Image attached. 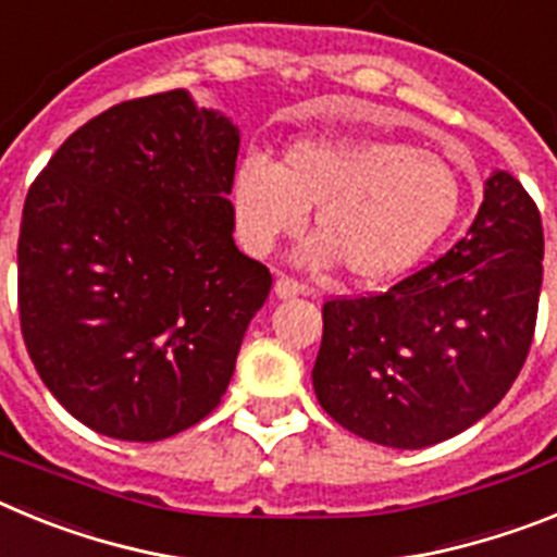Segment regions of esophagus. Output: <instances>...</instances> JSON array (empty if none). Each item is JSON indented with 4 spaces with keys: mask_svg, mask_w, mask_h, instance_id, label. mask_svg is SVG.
I'll return each mask as SVG.
<instances>
[{
    "mask_svg": "<svg viewBox=\"0 0 557 557\" xmlns=\"http://www.w3.org/2000/svg\"><path fill=\"white\" fill-rule=\"evenodd\" d=\"M273 289H275V298H298V295H309V289L304 287V284L293 282V278H287V275H278Z\"/></svg>",
    "mask_w": 557,
    "mask_h": 557,
    "instance_id": "esophagus-1",
    "label": "esophagus"
}]
</instances>
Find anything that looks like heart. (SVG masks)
Instances as JSON below:
<instances>
[{
    "label": "heart",
    "mask_w": 557,
    "mask_h": 557,
    "mask_svg": "<svg viewBox=\"0 0 557 557\" xmlns=\"http://www.w3.org/2000/svg\"><path fill=\"white\" fill-rule=\"evenodd\" d=\"M231 200L236 228L253 253L298 234L314 209L321 234L304 245L298 262H343L354 282L385 284L416 268L449 228L460 178L444 156L401 141L301 139L284 164L262 152L245 156Z\"/></svg>",
    "instance_id": "b5f03b06"
}]
</instances>
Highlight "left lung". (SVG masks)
Masks as SVG:
<instances>
[{
	"label": "left lung",
	"mask_w": 557,
	"mask_h": 557,
	"mask_svg": "<svg viewBox=\"0 0 557 557\" xmlns=\"http://www.w3.org/2000/svg\"><path fill=\"white\" fill-rule=\"evenodd\" d=\"M541 259L533 198L494 170L455 248L387 293L323 304L312 368L323 410L391 449H424L474 426L528 359Z\"/></svg>",
	"instance_id": "8db88e82"
}]
</instances>
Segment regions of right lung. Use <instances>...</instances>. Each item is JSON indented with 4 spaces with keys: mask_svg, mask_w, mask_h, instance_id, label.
I'll use <instances>...</instances> for the list:
<instances>
[{
    "mask_svg": "<svg viewBox=\"0 0 557 557\" xmlns=\"http://www.w3.org/2000/svg\"><path fill=\"white\" fill-rule=\"evenodd\" d=\"M239 127L186 88L77 127L29 186L18 314L49 393L152 444L220 405L273 275L234 245Z\"/></svg>",
    "mask_w": 557,
    "mask_h": 557,
    "instance_id": "1",
    "label": "right lung"
}]
</instances>
